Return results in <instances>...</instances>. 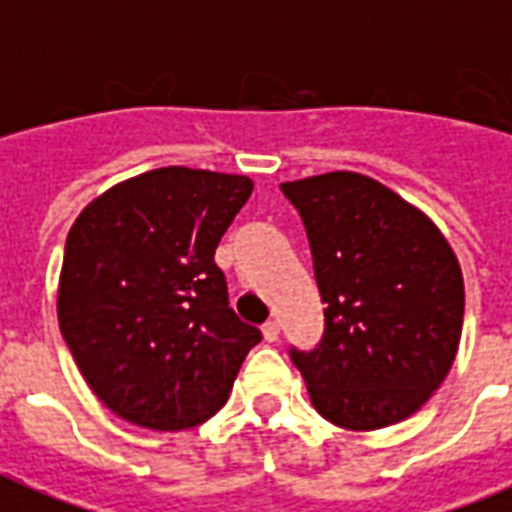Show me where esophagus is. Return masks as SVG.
<instances>
[{
	"label": "esophagus",
	"mask_w": 512,
	"mask_h": 512,
	"mask_svg": "<svg viewBox=\"0 0 512 512\" xmlns=\"http://www.w3.org/2000/svg\"><path fill=\"white\" fill-rule=\"evenodd\" d=\"M261 333H264V341H278V335H281V324L278 322H267L261 327Z\"/></svg>",
	"instance_id": "obj_1"
}]
</instances>
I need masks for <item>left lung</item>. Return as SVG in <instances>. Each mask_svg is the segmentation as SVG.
Here are the masks:
<instances>
[{
  "label": "left lung",
  "mask_w": 512,
  "mask_h": 512,
  "mask_svg": "<svg viewBox=\"0 0 512 512\" xmlns=\"http://www.w3.org/2000/svg\"><path fill=\"white\" fill-rule=\"evenodd\" d=\"M311 240L324 341L292 352L311 404L349 431L412 417L450 374L464 275L436 223L382 182L330 171L283 182Z\"/></svg>",
  "instance_id": "left-lung-1"
}]
</instances>
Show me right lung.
<instances>
[{
    "instance_id": "add662e5",
    "label": "right lung",
    "mask_w": 512,
    "mask_h": 512,
    "mask_svg": "<svg viewBox=\"0 0 512 512\" xmlns=\"http://www.w3.org/2000/svg\"><path fill=\"white\" fill-rule=\"evenodd\" d=\"M251 190L245 174L166 166L122 179L73 220L59 330L122 420L182 431L226 404L261 333L229 308L215 248Z\"/></svg>"
}]
</instances>
